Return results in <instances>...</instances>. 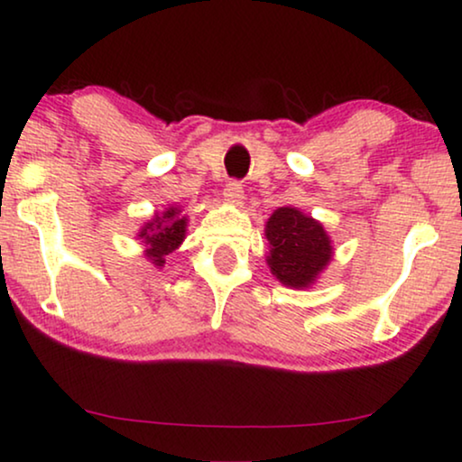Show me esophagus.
<instances>
[{
  "label": "esophagus",
  "instance_id": "34e87169",
  "mask_svg": "<svg viewBox=\"0 0 462 462\" xmlns=\"http://www.w3.org/2000/svg\"><path fill=\"white\" fill-rule=\"evenodd\" d=\"M245 199V192H243V186L238 181H230L224 189V200L230 202V205H241Z\"/></svg>",
  "mask_w": 462,
  "mask_h": 462
}]
</instances>
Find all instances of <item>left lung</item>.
<instances>
[{"instance_id":"1","label":"left lung","mask_w":462,"mask_h":462,"mask_svg":"<svg viewBox=\"0 0 462 462\" xmlns=\"http://www.w3.org/2000/svg\"><path fill=\"white\" fill-rule=\"evenodd\" d=\"M270 273L289 289H310L334 257L323 224L298 207H279L263 227Z\"/></svg>"}]
</instances>
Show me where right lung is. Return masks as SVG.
I'll return each instance as SVG.
<instances>
[{
	"label": "right lung",
	"mask_w": 462,
	"mask_h": 462,
	"mask_svg": "<svg viewBox=\"0 0 462 462\" xmlns=\"http://www.w3.org/2000/svg\"><path fill=\"white\" fill-rule=\"evenodd\" d=\"M188 235V217L181 215L180 205H171L162 213H153L143 226L139 227L137 238L143 245L145 260L153 268H164L167 255L181 247Z\"/></svg>",
	"instance_id": "obj_1"
}]
</instances>
